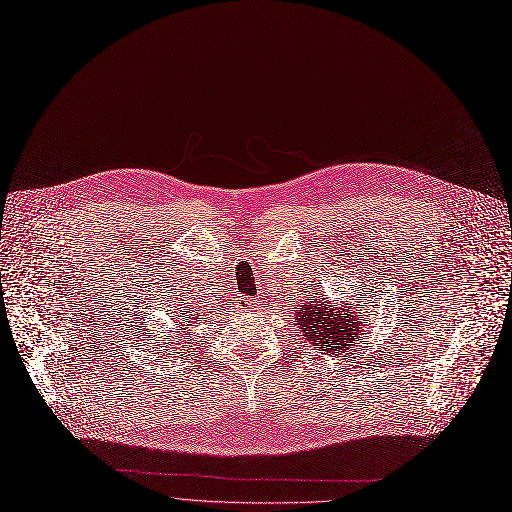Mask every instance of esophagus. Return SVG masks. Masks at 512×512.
<instances>
[{
  "mask_svg": "<svg viewBox=\"0 0 512 512\" xmlns=\"http://www.w3.org/2000/svg\"><path fill=\"white\" fill-rule=\"evenodd\" d=\"M240 307H242V311H247V309L257 307V303H255V299H240Z\"/></svg>",
  "mask_w": 512,
  "mask_h": 512,
  "instance_id": "34e87169",
  "label": "esophagus"
}]
</instances>
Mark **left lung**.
<instances>
[{
	"label": "left lung",
	"instance_id": "left-lung-1",
	"mask_svg": "<svg viewBox=\"0 0 512 512\" xmlns=\"http://www.w3.org/2000/svg\"><path fill=\"white\" fill-rule=\"evenodd\" d=\"M369 290H363V294L355 299H348V303H342V307L324 301L317 297V292L305 299L297 307V328L305 336L309 344L315 346V351L326 353H346L355 351V346L361 342L363 326L367 324V317H359V313H367L369 307ZM351 304V308H346Z\"/></svg>",
	"mask_w": 512,
	"mask_h": 512
}]
</instances>
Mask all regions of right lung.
Returning <instances> with one entry per match:
<instances>
[{"label":"right lung","mask_w":512,"mask_h":512,"mask_svg":"<svg viewBox=\"0 0 512 512\" xmlns=\"http://www.w3.org/2000/svg\"><path fill=\"white\" fill-rule=\"evenodd\" d=\"M199 319H201V317H197V321H199ZM182 324H184V313H182Z\"/></svg>","instance_id":"right-lung-1"}]
</instances>
